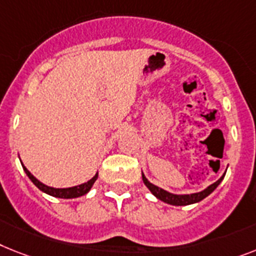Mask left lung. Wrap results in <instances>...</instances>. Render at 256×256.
<instances>
[{
	"label": "left lung",
	"mask_w": 256,
	"mask_h": 256,
	"mask_svg": "<svg viewBox=\"0 0 256 256\" xmlns=\"http://www.w3.org/2000/svg\"><path fill=\"white\" fill-rule=\"evenodd\" d=\"M226 174V171L224 172V175L221 178L218 179L217 182L212 183L210 186H208L206 190H202L200 192H195V194H171V192L166 191V190L161 188V187H158V186L153 184L150 182L148 180V178L144 175L142 172V182L146 186L149 191L153 194L158 200H161V202H166V204H170V206H191V204H196V202H202V199H206V196H209L212 194L214 190L218 187V184L222 182L224 176Z\"/></svg>",
	"instance_id": "1"
}]
</instances>
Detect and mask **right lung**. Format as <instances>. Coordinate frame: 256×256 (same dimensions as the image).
<instances>
[{
	"mask_svg": "<svg viewBox=\"0 0 256 256\" xmlns=\"http://www.w3.org/2000/svg\"><path fill=\"white\" fill-rule=\"evenodd\" d=\"M22 164V161H20ZM22 168L26 172V175L30 178V180L44 194H47L50 196H54V198H58V199H76V198H80V196L86 195L90 190H92V184L95 183V180L98 179V172L92 176L90 180H88L86 183H82V184L74 186V187H68V188H54V187H50V186L44 184L39 179H36L31 172L26 168V166L22 164Z\"/></svg>",
	"mask_w": 256,
	"mask_h": 256,
	"instance_id": "add662e5",
	"label": "right lung"
}]
</instances>
